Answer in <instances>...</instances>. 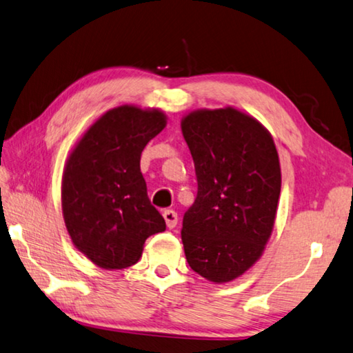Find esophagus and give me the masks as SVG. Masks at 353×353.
<instances>
[{"mask_svg":"<svg viewBox=\"0 0 353 353\" xmlns=\"http://www.w3.org/2000/svg\"><path fill=\"white\" fill-rule=\"evenodd\" d=\"M163 218H165L168 228H170V229L176 228V225H177V214H176L174 210H165L163 212Z\"/></svg>","mask_w":353,"mask_h":353,"instance_id":"esophagus-1","label":"esophagus"}]
</instances>
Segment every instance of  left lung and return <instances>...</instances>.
<instances>
[{
	"label": "left lung",
	"instance_id": "1",
	"mask_svg": "<svg viewBox=\"0 0 353 353\" xmlns=\"http://www.w3.org/2000/svg\"><path fill=\"white\" fill-rule=\"evenodd\" d=\"M181 127L198 179L182 223L187 262L212 283L232 281L259 259L275 225V143L259 121L232 106L192 111Z\"/></svg>",
	"mask_w": 353,
	"mask_h": 353
}]
</instances>
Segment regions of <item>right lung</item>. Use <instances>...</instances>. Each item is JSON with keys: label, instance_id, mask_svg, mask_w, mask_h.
Wrapping results in <instances>:
<instances>
[{"label": "right lung", "instance_id": "add662e5", "mask_svg": "<svg viewBox=\"0 0 353 353\" xmlns=\"http://www.w3.org/2000/svg\"><path fill=\"white\" fill-rule=\"evenodd\" d=\"M165 127L161 110L117 106L88 128L67 159L61 188L67 232L106 270L137 264L146 239L166 229L139 170L143 149Z\"/></svg>", "mask_w": 353, "mask_h": 353}]
</instances>
